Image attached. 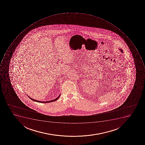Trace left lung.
Listing matches in <instances>:
<instances>
[{
	"label": "left lung",
	"instance_id": "8db88e82",
	"mask_svg": "<svg viewBox=\"0 0 145 145\" xmlns=\"http://www.w3.org/2000/svg\"><path fill=\"white\" fill-rule=\"evenodd\" d=\"M119 50H120L121 51V53H123V51L122 50V49H119Z\"/></svg>",
	"mask_w": 145,
	"mask_h": 145
}]
</instances>
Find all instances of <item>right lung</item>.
<instances>
[{
    "label": "right lung",
    "mask_w": 145,
    "mask_h": 145,
    "mask_svg": "<svg viewBox=\"0 0 145 145\" xmlns=\"http://www.w3.org/2000/svg\"><path fill=\"white\" fill-rule=\"evenodd\" d=\"M60 94L59 96H58V97H57V98H56V99H55L52 100H50L49 101H46V102H43V101H42H42H38V100H36L33 99V98H31V97H29V96L28 97H29L30 99H31L33 101H34V102H38V103H51V102H55V101H56L57 100V99H58V98H59L60 96Z\"/></svg>",
    "instance_id": "right-lung-1"
}]
</instances>
